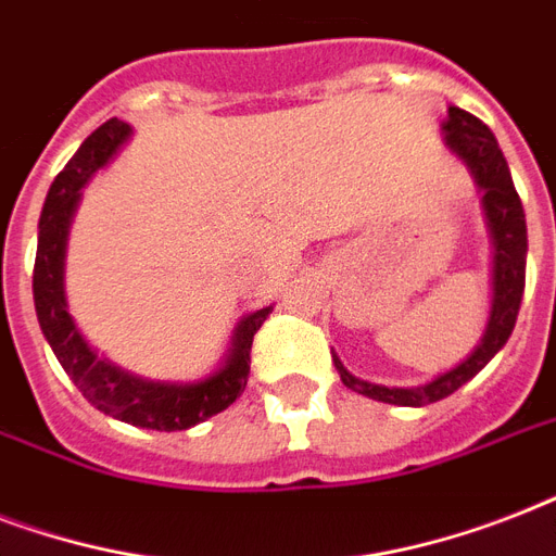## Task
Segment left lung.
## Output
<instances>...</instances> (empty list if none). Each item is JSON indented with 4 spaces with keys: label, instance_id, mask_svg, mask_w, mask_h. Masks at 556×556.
I'll return each instance as SVG.
<instances>
[{
    "label": "left lung",
    "instance_id": "8db88e82",
    "mask_svg": "<svg viewBox=\"0 0 556 556\" xmlns=\"http://www.w3.org/2000/svg\"><path fill=\"white\" fill-rule=\"evenodd\" d=\"M441 129H444V143L450 147V152H456L458 159L465 161L467 169L473 173L476 185L482 190L484 218H488L493 239L491 320H488V329H484L479 346L462 364L439 375V378H432L430 383H421V387H380V383H369V380L355 378L346 366L340 364L338 355H331L340 371V380L352 392H361V395L371 397V401H383V404H435L441 397L453 395L458 387H465L467 380L476 378L488 366V361L508 343L514 323H517L519 303H522V291H526V210H522V201L517 195V187H514L508 161L502 155L500 143H496L493 132L479 117H473L470 112L458 106L447 109V121H444Z\"/></svg>",
    "mask_w": 556,
    "mask_h": 556
}]
</instances>
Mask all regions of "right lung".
<instances>
[{
	"label": "right lung",
	"instance_id": "1",
	"mask_svg": "<svg viewBox=\"0 0 556 556\" xmlns=\"http://www.w3.org/2000/svg\"><path fill=\"white\" fill-rule=\"evenodd\" d=\"M129 135H132V126L112 117L80 143V150L74 152V159L54 178L42 204V216H39L34 305H37L39 329L46 334L48 346L54 349L65 375L74 380V387L80 389L91 406L132 427L164 432L187 430V427L207 421L210 415L227 409L242 395L248 387V375H251L253 334L270 314V305L242 317L233 331V343L227 349L225 364L213 375L192 380V383L138 378L132 371L109 364L106 357H100L86 343L65 305V239H68V225H72L77 201H80V190L100 167H106L112 155L129 141Z\"/></svg>",
	"mask_w": 556,
	"mask_h": 556
}]
</instances>
